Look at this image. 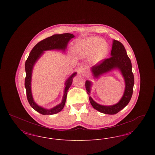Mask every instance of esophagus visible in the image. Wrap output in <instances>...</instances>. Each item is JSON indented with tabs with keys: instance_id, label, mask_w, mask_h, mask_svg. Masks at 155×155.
I'll return each mask as SVG.
<instances>
[{
	"instance_id": "esophagus-1",
	"label": "esophagus",
	"mask_w": 155,
	"mask_h": 155,
	"mask_svg": "<svg viewBox=\"0 0 155 155\" xmlns=\"http://www.w3.org/2000/svg\"><path fill=\"white\" fill-rule=\"evenodd\" d=\"M78 73L84 75H85V74H86V70H85L84 68L81 67V68H80L78 70Z\"/></svg>"
}]
</instances>
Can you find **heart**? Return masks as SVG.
<instances>
[{"mask_svg":"<svg viewBox=\"0 0 155 155\" xmlns=\"http://www.w3.org/2000/svg\"><path fill=\"white\" fill-rule=\"evenodd\" d=\"M74 56L78 58H87L94 64L106 59L109 52L107 42L100 38L91 37L77 41L73 46Z\"/></svg>","mask_w":155,"mask_h":155,"instance_id":"1","label":"heart"}]
</instances>
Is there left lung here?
Here are the masks:
<instances>
[{
  "label": "left lung",
  "mask_w": 155,
  "mask_h": 155,
  "mask_svg": "<svg viewBox=\"0 0 155 155\" xmlns=\"http://www.w3.org/2000/svg\"><path fill=\"white\" fill-rule=\"evenodd\" d=\"M110 58L104 59L102 62L92 67L91 71L94 79H98L101 75L113 70H118L124 78L125 89L123 95L118 103L110 106L102 105L96 103L91 96L92 82L87 80L85 88L89 95L90 103L92 107L104 114H115L123 109L130 102L133 95L134 77L132 71V64L128 58L125 48L120 42L113 41Z\"/></svg>",
  "instance_id": "obj_1"
}]
</instances>
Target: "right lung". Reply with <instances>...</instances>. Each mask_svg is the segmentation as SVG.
Listing matches in <instances>:
<instances>
[{"label":"right lung","mask_w":155,"mask_h":155,"mask_svg":"<svg viewBox=\"0 0 155 155\" xmlns=\"http://www.w3.org/2000/svg\"><path fill=\"white\" fill-rule=\"evenodd\" d=\"M74 37V35L72 34L65 33L53 35L45 39L38 42L33 48L25 61V69L26 77L25 79V87L26 89L27 99L31 106L37 112L43 115L54 114L59 113L63 109L66 101L68 90L71 85L73 78L77 75V73L75 72L71 74L65 82V88L64 89V94L61 102L52 109H47L37 104L34 100L31 91V79L33 68L38 59L44 53V51L58 50L64 52L66 49L68 42Z\"/></svg>","instance_id":"obj_1"}]
</instances>
